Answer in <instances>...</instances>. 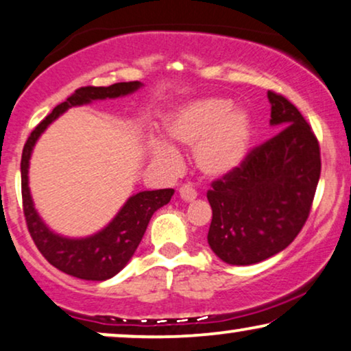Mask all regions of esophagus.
I'll return each instance as SVG.
<instances>
[{
  "instance_id": "34e87169",
  "label": "esophagus",
  "mask_w": 351,
  "mask_h": 351,
  "mask_svg": "<svg viewBox=\"0 0 351 351\" xmlns=\"http://www.w3.org/2000/svg\"><path fill=\"white\" fill-rule=\"evenodd\" d=\"M180 197L186 202H193L194 199L197 197V193H196V189H194L191 184H183L180 188Z\"/></svg>"
}]
</instances>
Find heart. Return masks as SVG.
<instances>
[{
    "mask_svg": "<svg viewBox=\"0 0 351 351\" xmlns=\"http://www.w3.org/2000/svg\"><path fill=\"white\" fill-rule=\"evenodd\" d=\"M165 136L171 145L194 149L197 170L212 180L232 175L246 160L252 139L251 114L232 100L220 97L189 100L165 119ZM163 141L152 144L158 165L175 168L178 152Z\"/></svg>",
    "mask_w": 351,
    "mask_h": 351,
    "instance_id": "1",
    "label": "heart"
}]
</instances>
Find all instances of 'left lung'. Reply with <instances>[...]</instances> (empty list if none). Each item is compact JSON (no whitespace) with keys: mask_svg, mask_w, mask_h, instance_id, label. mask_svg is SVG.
Masks as SVG:
<instances>
[{"mask_svg":"<svg viewBox=\"0 0 351 351\" xmlns=\"http://www.w3.org/2000/svg\"><path fill=\"white\" fill-rule=\"evenodd\" d=\"M267 99L270 124L280 131L207 193L208 246L232 265L257 264L285 250L308 220L321 176L311 126L285 97L269 90Z\"/></svg>","mask_w":351,"mask_h":351,"instance_id":"obj_1","label":"left lung"}]
</instances>
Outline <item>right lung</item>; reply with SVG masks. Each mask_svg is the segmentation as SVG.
Segmentation results:
<instances>
[{
  "instance_id": "right-lung-1",
  "label": "right lung",
  "mask_w": 351,
  "mask_h": 351,
  "mask_svg": "<svg viewBox=\"0 0 351 351\" xmlns=\"http://www.w3.org/2000/svg\"><path fill=\"white\" fill-rule=\"evenodd\" d=\"M143 86V82L134 81L118 82L108 87L77 88L73 95L66 99V101L55 106L53 112L30 132L24 150H22V206H24V215L30 237L48 263L60 269L61 272L82 278V280H108L119 270H123L139 246L154 212L167 206L175 191L157 189L132 194L119 208L118 214L113 217V220L100 232L86 238L63 237L48 227L34 206L29 188V165L32 150L43 131L66 110L73 108V106L88 105L95 100L130 95Z\"/></svg>"
}]
</instances>
